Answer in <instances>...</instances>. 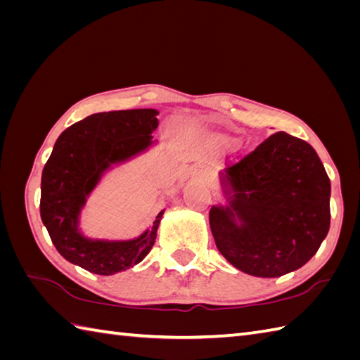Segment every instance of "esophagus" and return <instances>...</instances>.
<instances>
[{
    "instance_id": "1",
    "label": "esophagus",
    "mask_w": 360,
    "mask_h": 360,
    "mask_svg": "<svg viewBox=\"0 0 360 360\" xmlns=\"http://www.w3.org/2000/svg\"><path fill=\"white\" fill-rule=\"evenodd\" d=\"M192 176H193V179H196V181H204L205 179V173H204L201 167H195L193 172H192Z\"/></svg>"
}]
</instances>
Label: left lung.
<instances>
[{"mask_svg":"<svg viewBox=\"0 0 360 360\" xmlns=\"http://www.w3.org/2000/svg\"><path fill=\"white\" fill-rule=\"evenodd\" d=\"M224 202L209 223L236 269L274 278L300 269L330 231L331 182L308 142L278 131L218 173Z\"/></svg>","mask_w":360,"mask_h":360,"instance_id":"left-lung-1","label":"left lung"}]
</instances>
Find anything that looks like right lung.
I'll return each mask as SVG.
<instances>
[{
    "instance_id": "1",
    "label": "right lung",
    "mask_w": 360,
    "mask_h": 360,
    "mask_svg": "<svg viewBox=\"0 0 360 360\" xmlns=\"http://www.w3.org/2000/svg\"><path fill=\"white\" fill-rule=\"evenodd\" d=\"M153 108L97 112L58 136L41 174L40 213L53 246L72 264L98 275H114L141 263L156 241L164 210L129 240L101 238L82 227L88 200L114 168L158 145Z\"/></svg>"
}]
</instances>
